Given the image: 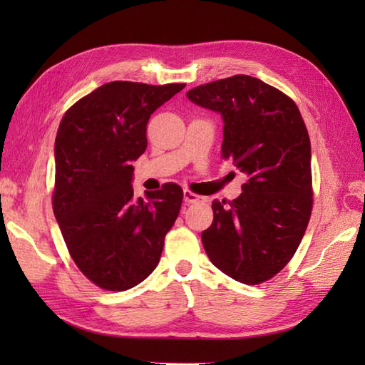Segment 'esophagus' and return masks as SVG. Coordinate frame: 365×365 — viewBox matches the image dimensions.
Instances as JSON below:
<instances>
[{"mask_svg": "<svg viewBox=\"0 0 365 365\" xmlns=\"http://www.w3.org/2000/svg\"><path fill=\"white\" fill-rule=\"evenodd\" d=\"M183 200L187 204H195V202H202L204 197L195 195V192H191L190 190H185L183 191Z\"/></svg>", "mask_w": 365, "mask_h": 365, "instance_id": "esophagus-1", "label": "esophagus"}]
</instances>
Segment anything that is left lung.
<instances>
[{
    "instance_id": "obj_1",
    "label": "left lung",
    "mask_w": 365,
    "mask_h": 365,
    "mask_svg": "<svg viewBox=\"0 0 365 365\" xmlns=\"http://www.w3.org/2000/svg\"><path fill=\"white\" fill-rule=\"evenodd\" d=\"M187 97L221 114L222 158L247 178L232 202L213 200L204 250L235 281L265 282L290 262L311 220V139L304 120L290 97L250 75L202 84Z\"/></svg>"
}]
</instances>
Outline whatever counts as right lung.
<instances>
[{
	"label": "right lung",
	"mask_w": 365,
	"mask_h": 365,
	"mask_svg": "<svg viewBox=\"0 0 365 365\" xmlns=\"http://www.w3.org/2000/svg\"><path fill=\"white\" fill-rule=\"evenodd\" d=\"M183 88L106 83L59 123L53 212L76 267L105 290H128L157 268L180 212L178 185H163L144 200L135 197L131 180L150 115Z\"/></svg>",
	"instance_id": "obj_1"
}]
</instances>
